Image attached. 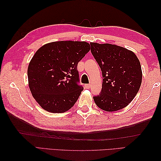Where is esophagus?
<instances>
[{
    "label": "esophagus",
    "mask_w": 161,
    "mask_h": 161,
    "mask_svg": "<svg viewBox=\"0 0 161 161\" xmlns=\"http://www.w3.org/2000/svg\"><path fill=\"white\" fill-rule=\"evenodd\" d=\"M91 84H85V87H86V88H88V89H89V88H91Z\"/></svg>",
    "instance_id": "esophagus-1"
}]
</instances>
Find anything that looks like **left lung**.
Here are the masks:
<instances>
[{"mask_svg":"<svg viewBox=\"0 0 161 161\" xmlns=\"http://www.w3.org/2000/svg\"><path fill=\"white\" fill-rule=\"evenodd\" d=\"M91 51L100 67L103 81L101 93L93 97L97 107L106 111L126 107L141 87V63L134 53L110 43H91Z\"/></svg>","mask_w":161,"mask_h":161,"instance_id":"obj_1","label":"left lung"}]
</instances>
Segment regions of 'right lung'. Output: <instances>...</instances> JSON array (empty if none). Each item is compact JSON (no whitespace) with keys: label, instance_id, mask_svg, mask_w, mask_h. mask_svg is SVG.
Returning <instances> with one entry per match:
<instances>
[{"label":"right lung","instance_id":"right-lung-1","mask_svg":"<svg viewBox=\"0 0 161 161\" xmlns=\"http://www.w3.org/2000/svg\"><path fill=\"white\" fill-rule=\"evenodd\" d=\"M91 49L86 42L61 41L43 45L28 68L30 90L44 110L64 113L75 104L84 88L77 82V64Z\"/></svg>","mask_w":161,"mask_h":161}]
</instances>
